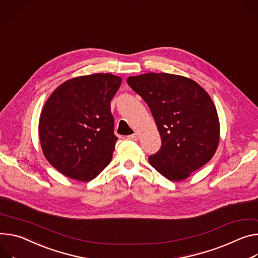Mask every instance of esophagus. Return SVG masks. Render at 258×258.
Instances as JSON below:
<instances>
[{
	"instance_id": "1",
	"label": "esophagus",
	"mask_w": 258,
	"mask_h": 258,
	"mask_svg": "<svg viewBox=\"0 0 258 258\" xmlns=\"http://www.w3.org/2000/svg\"><path fill=\"white\" fill-rule=\"evenodd\" d=\"M127 138H128V139H131V140H134V141H138L139 138H140V135H139L138 133H135V134H133V135L128 136Z\"/></svg>"
}]
</instances>
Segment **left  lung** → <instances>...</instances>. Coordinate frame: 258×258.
<instances>
[{
  "mask_svg": "<svg viewBox=\"0 0 258 258\" xmlns=\"http://www.w3.org/2000/svg\"><path fill=\"white\" fill-rule=\"evenodd\" d=\"M130 87L148 107L161 138L150 165L171 181L188 177L213 157L219 119L208 92L194 80L167 73L128 77Z\"/></svg>",
  "mask_w": 258,
  "mask_h": 258,
  "instance_id": "8db88e82",
  "label": "left lung"
}]
</instances>
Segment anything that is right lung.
I'll use <instances>...</instances> for the list:
<instances>
[{
  "instance_id": "obj_1",
  "label": "right lung",
  "mask_w": 258,
  "mask_h": 258,
  "mask_svg": "<svg viewBox=\"0 0 258 258\" xmlns=\"http://www.w3.org/2000/svg\"><path fill=\"white\" fill-rule=\"evenodd\" d=\"M121 84L112 74L70 79L45 103L39 121L43 153L61 174L95 179L112 159L115 143L110 103Z\"/></svg>"
}]
</instances>
